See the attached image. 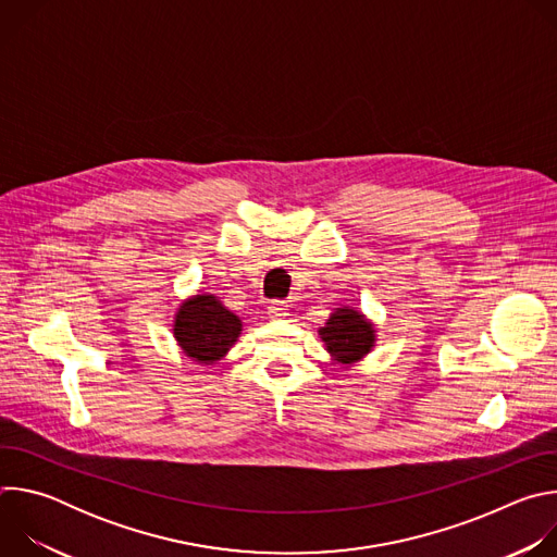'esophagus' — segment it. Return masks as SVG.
<instances>
[{
	"mask_svg": "<svg viewBox=\"0 0 557 557\" xmlns=\"http://www.w3.org/2000/svg\"><path fill=\"white\" fill-rule=\"evenodd\" d=\"M267 310H269L271 317H284V314H288V304L286 301H271L267 306Z\"/></svg>",
	"mask_w": 557,
	"mask_h": 557,
	"instance_id": "obj_1",
	"label": "esophagus"
}]
</instances>
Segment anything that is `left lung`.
Masks as SVG:
<instances>
[{"mask_svg": "<svg viewBox=\"0 0 557 557\" xmlns=\"http://www.w3.org/2000/svg\"><path fill=\"white\" fill-rule=\"evenodd\" d=\"M317 333H320L331 357L342 366L361 361L376 342L372 322H368L366 314L350 306L335 308L329 322Z\"/></svg>", "mask_w": 557, "mask_h": 557, "instance_id": "left-lung-1", "label": "left lung"}]
</instances>
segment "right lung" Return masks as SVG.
I'll list each match as a JSON object with an SVG mask.
<instances>
[{"mask_svg": "<svg viewBox=\"0 0 557 557\" xmlns=\"http://www.w3.org/2000/svg\"><path fill=\"white\" fill-rule=\"evenodd\" d=\"M240 317L207 293L185 299L174 317V337L178 346L187 357L205 366L220 361L240 337Z\"/></svg>", "mask_w": 557, "mask_h": 557, "instance_id": "add662e5", "label": "right lung"}]
</instances>
